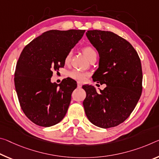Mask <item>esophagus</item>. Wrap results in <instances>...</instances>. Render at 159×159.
<instances>
[{"mask_svg": "<svg viewBox=\"0 0 159 159\" xmlns=\"http://www.w3.org/2000/svg\"><path fill=\"white\" fill-rule=\"evenodd\" d=\"M77 85H78V88H81L83 84L80 82H78L77 83Z\"/></svg>", "mask_w": 159, "mask_h": 159, "instance_id": "1", "label": "esophagus"}]
</instances>
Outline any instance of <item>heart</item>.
Wrapping results in <instances>:
<instances>
[{
    "instance_id": "1",
    "label": "heart",
    "mask_w": 159,
    "mask_h": 159,
    "mask_svg": "<svg viewBox=\"0 0 159 159\" xmlns=\"http://www.w3.org/2000/svg\"><path fill=\"white\" fill-rule=\"evenodd\" d=\"M83 52H84L85 56L89 59V60L90 59V57H92L93 56V55L96 54V52H95L94 49L89 46L84 47V49H83ZM71 56H72V52L70 51L68 52L66 56L65 57V59H64L65 64H69L70 61V59H71ZM69 75L73 79L79 80V81H83V80H84L85 79V78H86L87 74H85L84 72L80 71V70H72L69 72Z\"/></svg>"
}]
</instances>
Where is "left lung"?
Listing matches in <instances>:
<instances>
[{
  "mask_svg": "<svg viewBox=\"0 0 159 159\" xmlns=\"http://www.w3.org/2000/svg\"><path fill=\"white\" fill-rule=\"evenodd\" d=\"M86 36L100 57L93 80L106 87L98 93L91 85L83 86L85 115L97 127H116L129 117L142 94L140 59L129 42L112 32L89 30Z\"/></svg>",
  "mask_w": 159,
  "mask_h": 159,
  "instance_id": "8db88e82",
  "label": "left lung"
}]
</instances>
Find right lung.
I'll return each instance as SVG.
<instances>
[{
	"label": "right lung",
	"instance_id": "add662e5",
	"mask_svg": "<svg viewBox=\"0 0 159 159\" xmlns=\"http://www.w3.org/2000/svg\"><path fill=\"white\" fill-rule=\"evenodd\" d=\"M85 31L49 30L22 50L15 73V87L22 111L34 124L51 127L66 115L77 84L67 79L57 85L51 78L53 70L64 67L65 57Z\"/></svg>",
	"mask_w": 159,
	"mask_h": 159
}]
</instances>
